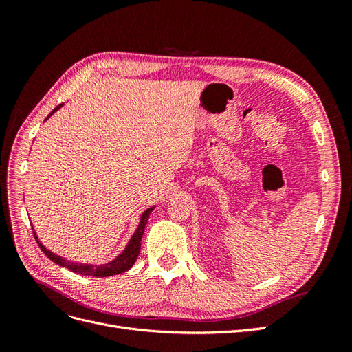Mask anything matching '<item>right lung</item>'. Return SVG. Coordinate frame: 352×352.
<instances>
[{
	"label": "right lung",
	"mask_w": 352,
	"mask_h": 352,
	"mask_svg": "<svg viewBox=\"0 0 352 352\" xmlns=\"http://www.w3.org/2000/svg\"><path fill=\"white\" fill-rule=\"evenodd\" d=\"M63 105L65 104H60L58 107H56L54 110H52L48 117H51L52 114H54L57 110H60ZM47 117V119H48ZM45 119V120H47ZM155 207H150L146 208L142 214H141V219H140V225H138L136 230L133 232L132 238L129 239V242H127V245L124 247V250L117 255V257L109 263L105 264H83V263H73V261H69L66 260L65 257H60V255L54 254L52 251H50L48 248H45V245L42 243L36 233H35V229H34V235L36 238V242L39 245V248L44 251V254L47 255V257L54 261L56 264L61 265V267H66L74 273L78 274H83V276H94V278H109V276H114V274H120V273H124L126 270H129L132 265L135 264L138 255H140V251H141V239H142V235H144V230H145V226H146V221L148 219H150V214L153 212Z\"/></svg>",
	"instance_id": "obj_1"
}]
</instances>
